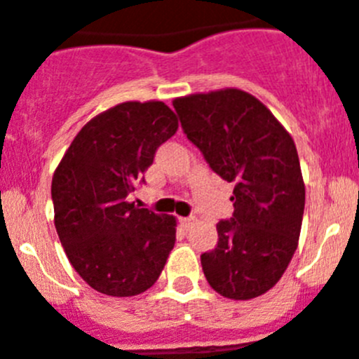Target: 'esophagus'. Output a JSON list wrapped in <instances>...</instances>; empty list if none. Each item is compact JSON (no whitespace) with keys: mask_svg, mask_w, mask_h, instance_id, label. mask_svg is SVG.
<instances>
[{"mask_svg":"<svg viewBox=\"0 0 359 359\" xmlns=\"http://www.w3.org/2000/svg\"><path fill=\"white\" fill-rule=\"evenodd\" d=\"M194 221V219L193 217H180L179 219V222H180V226H182V228H189V226H191V222H193Z\"/></svg>","mask_w":359,"mask_h":359,"instance_id":"esophagus-1","label":"esophagus"}]
</instances>
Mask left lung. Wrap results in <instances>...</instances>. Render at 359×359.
<instances>
[{
	"label": "left lung",
	"mask_w": 359,
	"mask_h": 359,
	"mask_svg": "<svg viewBox=\"0 0 359 359\" xmlns=\"http://www.w3.org/2000/svg\"><path fill=\"white\" fill-rule=\"evenodd\" d=\"M184 133L221 179L235 184L233 217L201 254L212 290L250 300L272 290L300 238L305 184L297 145L273 114L240 89L173 100Z\"/></svg>",
	"instance_id": "8db88e82"
}]
</instances>
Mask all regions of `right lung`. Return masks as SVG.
<instances>
[{"instance_id": "right-lung-1", "label": "right lung", "mask_w": 359, "mask_h": 359, "mask_svg": "<svg viewBox=\"0 0 359 359\" xmlns=\"http://www.w3.org/2000/svg\"><path fill=\"white\" fill-rule=\"evenodd\" d=\"M179 121L163 102H126L93 117L52 177L54 224L76 273L109 297L147 291L175 245L173 215L128 201Z\"/></svg>"}]
</instances>
